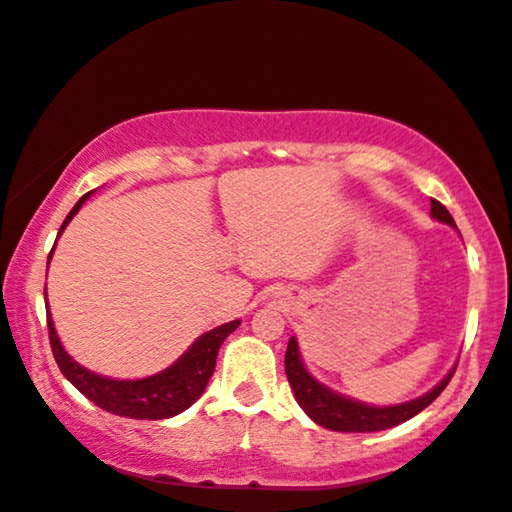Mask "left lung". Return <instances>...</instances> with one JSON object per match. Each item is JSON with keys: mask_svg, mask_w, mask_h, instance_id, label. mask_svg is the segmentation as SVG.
I'll use <instances>...</instances> for the list:
<instances>
[{"mask_svg": "<svg viewBox=\"0 0 512 512\" xmlns=\"http://www.w3.org/2000/svg\"><path fill=\"white\" fill-rule=\"evenodd\" d=\"M431 217L438 219L440 223L456 227V221H453L449 210L436 199H431ZM456 368L458 363L434 390L418 396L414 401H407L401 405H388V407H374V405L359 403L355 399H348V396L328 390L326 385L315 381L309 374V370L304 368L295 337L289 339L287 355H285V372H287L295 401L300 403L302 410L309 414V418H313L317 425L333 431H344V434H350V431L366 434V431H381V429H390L405 423V420H410L418 412H423L429 403H434L438 399L440 392L449 385Z\"/></svg>", "mask_w": 512, "mask_h": 512, "instance_id": "obj_1", "label": "left lung"}]
</instances>
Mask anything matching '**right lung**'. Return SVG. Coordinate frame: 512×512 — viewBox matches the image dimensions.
I'll use <instances>...</instances> for the list:
<instances>
[{"mask_svg":"<svg viewBox=\"0 0 512 512\" xmlns=\"http://www.w3.org/2000/svg\"><path fill=\"white\" fill-rule=\"evenodd\" d=\"M89 195H92V192H87V195H83L76 201V206L70 210V214H67L61 225L59 236L65 230V225L72 221L74 214L81 210V206L89 199ZM50 258H52V252L48 260ZM238 324H241V320L227 322L223 326L212 328L208 333H203L197 342L173 363V366L153 374V377L135 379V381H118V379L100 377L96 372H89L87 368L78 366V363L67 355L65 348L61 346L59 335L54 331V322L48 309L50 346H52V355L63 372V377L70 381L78 392L85 394L89 401L102 407V410H107L116 416L138 418V420H160V418L177 416L184 410H188V407L203 394V390H206V385L214 372V366H217V355L223 339L230 333H234Z\"/></svg>","mask_w":512,"mask_h":512,"instance_id":"1","label":"right lung"}]
</instances>
